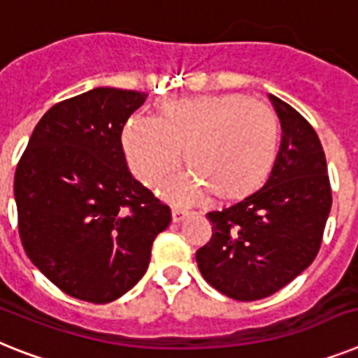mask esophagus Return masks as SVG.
Here are the masks:
<instances>
[{
	"label": "esophagus",
	"mask_w": 358,
	"mask_h": 358,
	"mask_svg": "<svg viewBox=\"0 0 358 358\" xmlns=\"http://www.w3.org/2000/svg\"><path fill=\"white\" fill-rule=\"evenodd\" d=\"M189 215H191V213L185 211V209L174 207V209H173V222H174V224H178V222H182V220H184V218H187Z\"/></svg>",
	"instance_id": "34e87169"
}]
</instances>
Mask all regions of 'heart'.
<instances>
[{
  "label": "heart",
  "instance_id": "obj_1",
  "mask_svg": "<svg viewBox=\"0 0 358 358\" xmlns=\"http://www.w3.org/2000/svg\"><path fill=\"white\" fill-rule=\"evenodd\" d=\"M123 151L140 182L156 185L180 164L194 171L171 180L164 196L178 203L202 198L207 187L233 198L266 178L278 149L275 110L245 94H215L167 101L160 118L136 114L123 129Z\"/></svg>",
  "mask_w": 358,
  "mask_h": 358
}]
</instances>
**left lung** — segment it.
I'll return each mask as SVG.
<instances>
[{
  "mask_svg": "<svg viewBox=\"0 0 358 358\" xmlns=\"http://www.w3.org/2000/svg\"><path fill=\"white\" fill-rule=\"evenodd\" d=\"M280 120V147L266 184L222 211L207 213L215 233L196 251L215 289L242 302L273 295L317 257L331 209L326 156L315 129L269 94Z\"/></svg>",
  "mask_w": 358,
  "mask_h": 358,
  "instance_id": "left-lung-1",
  "label": "left lung"
}]
</instances>
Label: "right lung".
Masks as SVG:
<instances>
[{"label":"right lung","instance_id":"1","mask_svg":"<svg viewBox=\"0 0 358 358\" xmlns=\"http://www.w3.org/2000/svg\"><path fill=\"white\" fill-rule=\"evenodd\" d=\"M145 92L96 87L50 107L17 164L20 235L54 286L107 304L145 275L171 209L134 178L122 147Z\"/></svg>","mask_w":358,"mask_h":358}]
</instances>
